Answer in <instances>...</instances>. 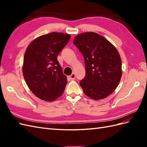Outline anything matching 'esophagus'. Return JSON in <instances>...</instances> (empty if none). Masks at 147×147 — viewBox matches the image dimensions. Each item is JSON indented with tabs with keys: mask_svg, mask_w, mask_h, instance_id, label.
I'll return each instance as SVG.
<instances>
[{
	"mask_svg": "<svg viewBox=\"0 0 147 147\" xmlns=\"http://www.w3.org/2000/svg\"><path fill=\"white\" fill-rule=\"evenodd\" d=\"M69 79H70V80H75V78H76V75H75V74H74V73H72L71 75L69 76Z\"/></svg>",
	"mask_w": 147,
	"mask_h": 147,
	"instance_id": "34e87169",
	"label": "esophagus"
}]
</instances>
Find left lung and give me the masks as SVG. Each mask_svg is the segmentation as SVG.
Here are the masks:
<instances>
[{"label":"left lung","mask_w":147,"mask_h":147,"mask_svg":"<svg viewBox=\"0 0 147 147\" xmlns=\"http://www.w3.org/2000/svg\"><path fill=\"white\" fill-rule=\"evenodd\" d=\"M73 43L85 60V77L80 83L85 94L93 100L107 97L117 88L122 76L117 49L104 36L93 32L80 34Z\"/></svg>","instance_id":"left-lung-1"}]
</instances>
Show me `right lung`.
I'll list each match as a JSON object with an SVG mask.
<instances>
[{
    "mask_svg": "<svg viewBox=\"0 0 147 147\" xmlns=\"http://www.w3.org/2000/svg\"><path fill=\"white\" fill-rule=\"evenodd\" d=\"M70 35L52 32L34 40L24 55L23 73L30 90L37 97L51 102L61 96L67 84L57 55Z\"/></svg>",
    "mask_w": 147,
    "mask_h": 147,
    "instance_id": "obj_1",
    "label": "right lung"
}]
</instances>
